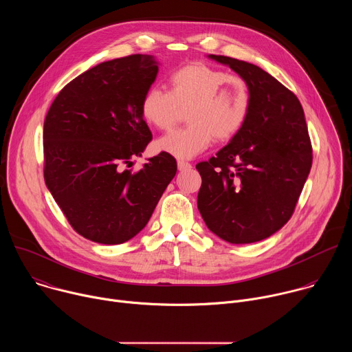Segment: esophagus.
Returning <instances> with one entry per match:
<instances>
[{
	"label": "esophagus",
	"instance_id": "34e87169",
	"mask_svg": "<svg viewBox=\"0 0 352 352\" xmlns=\"http://www.w3.org/2000/svg\"><path fill=\"white\" fill-rule=\"evenodd\" d=\"M177 166H178V170H179V171H184V170H189V168L192 167V164H190V163H188V162H184V160H178V162H177Z\"/></svg>",
	"mask_w": 352,
	"mask_h": 352
}]
</instances>
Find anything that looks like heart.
Masks as SVG:
<instances>
[{
  "instance_id": "1",
  "label": "heart",
  "mask_w": 352,
  "mask_h": 352,
  "mask_svg": "<svg viewBox=\"0 0 352 352\" xmlns=\"http://www.w3.org/2000/svg\"><path fill=\"white\" fill-rule=\"evenodd\" d=\"M170 90L150 87L142 97V118L160 131H170L186 111L188 126L156 142L159 152L192 159L213 139L228 140L245 126L250 111L246 82L202 63L184 65L168 76Z\"/></svg>"
}]
</instances>
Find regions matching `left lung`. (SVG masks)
Masks as SVG:
<instances>
[{
    "label": "left lung",
    "instance_id": "obj_1",
    "mask_svg": "<svg viewBox=\"0 0 352 352\" xmlns=\"http://www.w3.org/2000/svg\"><path fill=\"white\" fill-rule=\"evenodd\" d=\"M248 85L250 111L242 131L209 162L197 209L208 228L230 243H252L278 231L292 216L312 167V144L296 96L262 68L231 57Z\"/></svg>",
    "mask_w": 352,
    "mask_h": 352
}]
</instances>
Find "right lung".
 I'll return each instance as SVG.
<instances>
[{"label":"right lung","mask_w":352,"mask_h":352,"mask_svg":"<svg viewBox=\"0 0 352 352\" xmlns=\"http://www.w3.org/2000/svg\"><path fill=\"white\" fill-rule=\"evenodd\" d=\"M157 72L152 56L102 63L71 80L45 116L44 181L86 239L117 245L133 238L175 177L177 162L163 152L136 173L128 168L152 140L140 103Z\"/></svg>","instance_id":"right-lung-1"}]
</instances>
